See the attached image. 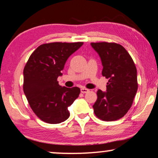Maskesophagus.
<instances>
[{
  "instance_id": "1",
  "label": "esophagus",
  "mask_w": 158,
  "mask_h": 158,
  "mask_svg": "<svg viewBox=\"0 0 158 158\" xmlns=\"http://www.w3.org/2000/svg\"><path fill=\"white\" fill-rule=\"evenodd\" d=\"M89 91V90L85 89V88H81V93H83V94L88 93Z\"/></svg>"
}]
</instances>
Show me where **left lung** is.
<instances>
[{
  "mask_svg": "<svg viewBox=\"0 0 158 158\" xmlns=\"http://www.w3.org/2000/svg\"><path fill=\"white\" fill-rule=\"evenodd\" d=\"M91 46L101 59L102 75L109 79L106 91L98 90L94 113L104 121H114L123 118L134 102L138 89L136 66L121 45L102 42Z\"/></svg>",
  "mask_w": 158,
  "mask_h": 158,
  "instance_id": "left-lung-1",
  "label": "left lung"
}]
</instances>
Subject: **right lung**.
Returning <instances> with one entry per match:
<instances>
[{
	"mask_svg": "<svg viewBox=\"0 0 158 158\" xmlns=\"http://www.w3.org/2000/svg\"><path fill=\"white\" fill-rule=\"evenodd\" d=\"M83 42L51 43L40 45L30 55L24 68L23 90L35 114L43 121L60 123L69 117L68 106L78 97V87L59 85L67 59Z\"/></svg>",
	"mask_w": 158,
	"mask_h": 158,
	"instance_id": "obj_1",
	"label": "right lung"
}]
</instances>
